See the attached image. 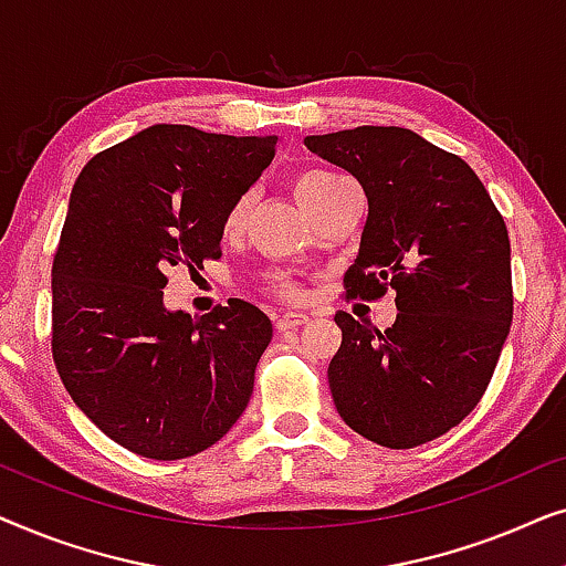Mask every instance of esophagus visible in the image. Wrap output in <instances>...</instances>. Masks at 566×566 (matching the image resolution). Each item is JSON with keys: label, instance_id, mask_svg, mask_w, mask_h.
Here are the masks:
<instances>
[{"label": "esophagus", "instance_id": "1", "mask_svg": "<svg viewBox=\"0 0 566 566\" xmlns=\"http://www.w3.org/2000/svg\"><path fill=\"white\" fill-rule=\"evenodd\" d=\"M306 322H308L306 314H301V312H285V314L277 316L275 327H277V329H296V327H301V324H306Z\"/></svg>", "mask_w": 566, "mask_h": 566}]
</instances>
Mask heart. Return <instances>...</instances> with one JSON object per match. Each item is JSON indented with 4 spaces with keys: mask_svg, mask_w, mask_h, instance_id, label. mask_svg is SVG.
<instances>
[{
    "mask_svg": "<svg viewBox=\"0 0 566 566\" xmlns=\"http://www.w3.org/2000/svg\"><path fill=\"white\" fill-rule=\"evenodd\" d=\"M339 180H343V177L335 172H327V169H308V172L296 177V182H293V192H296L298 203L308 211V208H312L316 200H322L324 196H327V190ZM247 211H250V198L247 196L237 198V203L229 208L227 219H223V229H227V234H231V231H237L239 227H242ZM283 291L293 293L291 285H283Z\"/></svg>",
    "mask_w": 566,
    "mask_h": 566,
    "instance_id": "1",
    "label": "heart"
}]
</instances>
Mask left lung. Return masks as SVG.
Listing matches in <instances>:
<instances>
[{
	"label": "left lung",
	"instance_id": "left-lung-1",
	"mask_svg": "<svg viewBox=\"0 0 566 566\" xmlns=\"http://www.w3.org/2000/svg\"><path fill=\"white\" fill-rule=\"evenodd\" d=\"M368 198L347 296L397 291L389 329L337 312L332 399L347 428L415 448L455 428L490 384L513 322L507 227L474 169L415 130L358 126L306 136Z\"/></svg>",
	"mask_w": 566,
	"mask_h": 566
}]
</instances>
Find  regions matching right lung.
Wrapping results in <instances>:
<instances>
[{
    "instance_id": "1",
    "label": "right lung",
    "mask_w": 566,
    "mask_h": 566,
    "mask_svg": "<svg viewBox=\"0 0 566 566\" xmlns=\"http://www.w3.org/2000/svg\"><path fill=\"white\" fill-rule=\"evenodd\" d=\"M277 136L157 123L76 177L53 258V360L74 405L115 443L177 461L211 448L250 405L273 339L258 306L169 312L167 270L219 258L223 219Z\"/></svg>"
}]
</instances>
